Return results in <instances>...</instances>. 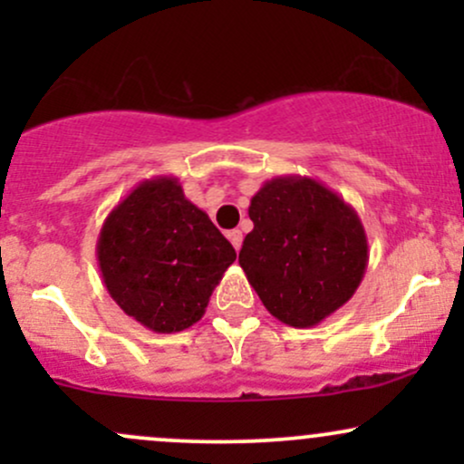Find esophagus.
Listing matches in <instances>:
<instances>
[{
  "label": "esophagus",
  "instance_id": "esophagus-1",
  "mask_svg": "<svg viewBox=\"0 0 464 464\" xmlns=\"http://www.w3.org/2000/svg\"><path fill=\"white\" fill-rule=\"evenodd\" d=\"M227 237L228 242L233 244V248L239 250V246H242V231H239V228H233V231L227 233Z\"/></svg>",
  "mask_w": 464,
  "mask_h": 464
}]
</instances>
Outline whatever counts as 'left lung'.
Masks as SVG:
<instances>
[{
	"instance_id": "8db88e82",
	"label": "left lung",
	"mask_w": 464,
	"mask_h": 464,
	"mask_svg": "<svg viewBox=\"0 0 464 464\" xmlns=\"http://www.w3.org/2000/svg\"><path fill=\"white\" fill-rule=\"evenodd\" d=\"M253 231L239 266L266 310L290 327H314L355 295L369 242L353 207L310 177L266 180L250 198Z\"/></svg>"
}]
</instances>
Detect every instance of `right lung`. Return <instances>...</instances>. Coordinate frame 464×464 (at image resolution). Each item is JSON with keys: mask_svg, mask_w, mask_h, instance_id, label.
<instances>
[{"mask_svg": "<svg viewBox=\"0 0 464 464\" xmlns=\"http://www.w3.org/2000/svg\"><path fill=\"white\" fill-rule=\"evenodd\" d=\"M95 250L111 299L157 334L198 323L236 262L231 242L174 177L141 180L106 216Z\"/></svg>", "mask_w": 464, "mask_h": 464, "instance_id": "right-lung-1", "label": "right lung"}]
</instances>
